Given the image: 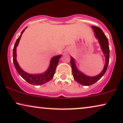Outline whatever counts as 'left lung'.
I'll return each mask as SVG.
<instances>
[{
    "label": "left lung",
    "mask_w": 123,
    "mask_h": 123,
    "mask_svg": "<svg viewBox=\"0 0 123 123\" xmlns=\"http://www.w3.org/2000/svg\"><path fill=\"white\" fill-rule=\"evenodd\" d=\"M92 28L94 32L96 38L98 39L102 51L105 57V63L103 70L98 75L94 77H90L84 74L83 73L78 70L76 67L74 59L72 57H70V65L72 68V73L74 79L79 84L85 86L92 85L104 76L107 69L109 60V48L108 38L101 29L94 26H92Z\"/></svg>",
    "instance_id": "8db88e82"
}]
</instances>
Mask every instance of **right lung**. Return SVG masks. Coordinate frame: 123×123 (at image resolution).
<instances>
[{"instance_id": "1", "label": "right lung", "mask_w": 123, "mask_h": 123, "mask_svg": "<svg viewBox=\"0 0 123 123\" xmlns=\"http://www.w3.org/2000/svg\"><path fill=\"white\" fill-rule=\"evenodd\" d=\"M27 28L26 27L22 31L20 34L19 37L18 38L15 43L14 49H13V62L14 66L17 69L18 73L22 77L23 79L25 80L29 84H32L34 85H40L45 84L46 82H48L52 79L54 77L55 73L56 67H57L58 63L59 62V60L61 57V55H56L53 57L50 61V65L49 68L46 72L42 74H31L25 72L21 69L20 66L19 65L17 61V47L18 45L19 41L21 38L22 34L24 32L25 29Z\"/></svg>"}]
</instances>
